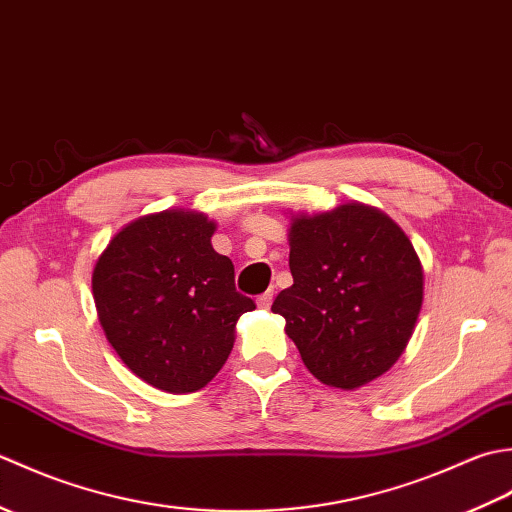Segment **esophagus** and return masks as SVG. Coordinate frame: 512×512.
Returning <instances> with one entry per match:
<instances>
[{"label":"esophagus","mask_w":512,"mask_h":512,"mask_svg":"<svg viewBox=\"0 0 512 512\" xmlns=\"http://www.w3.org/2000/svg\"><path fill=\"white\" fill-rule=\"evenodd\" d=\"M270 303H273V292H270V290H266L264 295L257 297V306L259 308H270Z\"/></svg>","instance_id":"1"}]
</instances>
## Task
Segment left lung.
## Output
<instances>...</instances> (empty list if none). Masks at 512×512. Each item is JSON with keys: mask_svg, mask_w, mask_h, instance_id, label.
I'll return each mask as SVG.
<instances>
[{"mask_svg": "<svg viewBox=\"0 0 512 512\" xmlns=\"http://www.w3.org/2000/svg\"><path fill=\"white\" fill-rule=\"evenodd\" d=\"M290 273L273 312L321 383L356 389L398 361L420 314L422 268L385 213L354 202L297 217Z\"/></svg>", "mask_w": 512, "mask_h": 512, "instance_id": "obj_1", "label": "left lung"}]
</instances>
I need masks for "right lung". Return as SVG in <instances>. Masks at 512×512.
<instances>
[{"label": "right lung", "instance_id": "right-lung-1", "mask_svg": "<svg viewBox=\"0 0 512 512\" xmlns=\"http://www.w3.org/2000/svg\"><path fill=\"white\" fill-rule=\"evenodd\" d=\"M215 224L162 211L127 224L92 275L99 319L123 363L169 394L202 389L233 350L235 323L255 301L215 253Z\"/></svg>", "mask_w": 512, "mask_h": 512}]
</instances>
